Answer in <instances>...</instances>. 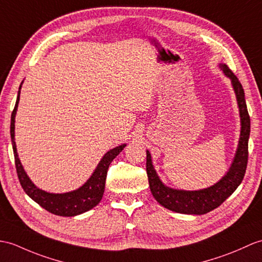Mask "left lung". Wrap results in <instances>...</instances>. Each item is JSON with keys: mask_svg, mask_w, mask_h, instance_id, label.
I'll use <instances>...</instances> for the list:
<instances>
[{"mask_svg": "<svg viewBox=\"0 0 262 262\" xmlns=\"http://www.w3.org/2000/svg\"><path fill=\"white\" fill-rule=\"evenodd\" d=\"M219 67L232 83L241 118V132L238 148H236L233 162L231 164L228 173L214 185L202 188V190H175V188L166 186L160 180V176L157 175L153 166L149 151L146 150V172H147L151 194L164 208L178 212V213L201 215L216 209L241 184L247 169L248 141L249 136H250V116L248 114L245 91H243L239 79L229 69L227 64L220 63Z\"/></svg>", "mask_w": 262, "mask_h": 262, "instance_id": "8db88e82", "label": "left lung"}]
</instances>
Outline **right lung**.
Returning a JSON list of instances; mask_svg holds the SVG:
<instances>
[{
    "instance_id": "1",
    "label": "right lung",
    "mask_w": 262,
    "mask_h": 262,
    "mask_svg": "<svg viewBox=\"0 0 262 262\" xmlns=\"http://www.w3.org/2000/svg\"><path fill=\"white\" fill-rule=\"evenodd\" d=\"M22 87V83L20 84L19 93H17V98L15 102V107L11 115V141H12V147H13L14 153V160H15V167L17 178H19L20 184L23 187L24 192L31 198L34 202L38 203L42 208L47 211L60 216H75L78 214L84 213L89 210L98 204L101 198L103 195V191H105V183L107 178V171L108 167L111 165L113 160L116 157L121 150L124 149L126 144L117 146L103 155L100 160L99 164L97 165L95 172L90 176L89 180L84 183L82 186L75 191L67 192V193H49L43 190H40L36 187L32 181L29 179L26 171L22 166L20 162L19 156H17L16 151V145L14 141V128H15V114L17 111V105H19L20 100V89Z\"/></svg>"
}]
</instances>
